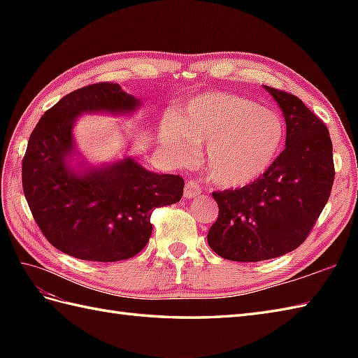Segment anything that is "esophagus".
<instances>
[{"instance_id":"34e87169","label":"esophagus","mask_w":358,"mask_h":358,"mask_svg":"<svg viewBox=\"0 0 358 358\" xmlns=\"http://www.w3.org/2000/svg\"><path fill=\"white\" fill-rule=\"evenodd\" d=\"M201 194V187L195 183V181H187L186 183V187H185V191H183V195H185V199H194V196H196V195H200Z\"/></svg>"}]
</instances>
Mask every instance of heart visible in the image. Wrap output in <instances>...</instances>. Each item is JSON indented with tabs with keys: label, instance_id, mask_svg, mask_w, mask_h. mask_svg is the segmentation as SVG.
<instances>
[{
	"label": "heart",
	"instance_id": "heart-1",
	"mask_svg": "<svg viewBox=\"0 0 358 358\" xmlns=\"http://www.w3.org/2000/svg\"><path fill=\"white\" fill-rule=\"evenodd\" d=\"M159 141L180 163L204 146L209 180L237 189L255 183L275 163L285 143V124L277 112L245 96L204 92L192 98L178 118L163 120Z\"/></svg>",
	"mask_w": 358,
	"mask_h": 358
}]
</instances>
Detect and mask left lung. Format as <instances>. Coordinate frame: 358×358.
<instances>
[{
  "label": "left lung",
  "mask_w": 358,
  "mask_h": 358,
  "mask_svg": "<svg viewBox=\"0 0 358 358\" xmlns=\"http://www.w3.org/2000/svg\"><path fill=\"white\" fill-rule=\"evenodd\" d=\"M264 89L283 110L286 148L255 183L212 194L218 218L208 243L232 262L269 260L299 248L328 203L336 175L323 121L295 95Z\"/></svg>",
  "instance_id": "obj_1"
}]
</instances>
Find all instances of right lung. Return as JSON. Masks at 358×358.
<instances>
[{
    "label": "right lung",
    "instance_id": "obj_1",
    "mask_svg": "<svg viewBox=\"0 0 358 358\" xmlns=\"http://www.w3.org/2000/svg\"><path fill=\"white\" fill-rule=\"evenodd\" d=\"M140 106L120 85L96 83L63 96L30 135L22 191L44 237L62 252L104 263L132 258L150 238L152 210L181 200L180 175L148 171L131 157L87 167L85 159L72 162L78 155L75 120L100 112L127 115Z\"/></svg>",
    "mask_w": 358,
    "mask_h": 358
}]
</instances>
